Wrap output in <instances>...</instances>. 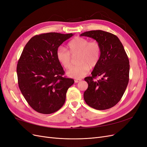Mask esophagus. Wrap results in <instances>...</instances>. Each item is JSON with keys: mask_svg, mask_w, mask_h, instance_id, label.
<instances>
[{"mask_svg": "<svg viewBox=\"0 0 147 147\" xmlns=\"http://www.w3.org/2000/svg\"><path fill=\"white\" fill-rule=\"evenodd\" d=\"M74 81H75V83H78L82 81V79H75Z\"/></svg>", "mask_w": 147, "mask_h": 147, "instance_id": "34e87169", "label": "esophagus"}]
</instances>
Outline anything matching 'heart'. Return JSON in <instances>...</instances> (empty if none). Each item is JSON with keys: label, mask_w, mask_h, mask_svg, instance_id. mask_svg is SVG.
<instances>
[{"label": "heart", "mask_w": 147, "mask_h": 147, "mask_svg": "<svg viewBox=\"0 0 147 147\" xmlns=\"http://www.w3.org/2000/svg\"><path fill=\"white\" fill-rule=\"evenodd\" d=\"M68 51L63 47L58 48L56 51V58L65 69H69L72 56L78 55L77 63L67 74L69 77L80 78L88 73L90 67H94L98 64L101 53V47L98 42L90 41L83 37H75L67 44Z\"/></svg>", "instance_id": "heart-1"}]
</instances>
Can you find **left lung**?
<instances>
[{"label":"left lung","instance_id":"1","mask_svg":"<svg viewBox=\"0 0 147 147\" xmlns=\"http://www.w3.org/2000/svg\"><path fill=\"white\" fill-rule=\"evenodd\" d=\"M80 36L94 38L101 47L98 64L91 76L84 78L88 84L84 101L96 110L112 108L121 100L129 82V61L123 44L115 35L101 30L88 31ZM99 76L101 80L95 81Z\"/></svg>","mask_w":147,"mask_h":147}]
</instances>
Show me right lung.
Returning a JSON list of instances; mask_svg holds the SVG:
<instances>
[{
    "mask_svg": "<svg viewBox=\"0 0 147 147\" xmlns=\"http://www.w3.org/2000/svg\"><path fill=\"white\" fill-rule=\"evenodd\" d=\"M73 34L36 35L26 44L17 64L18 85L29 105L36 112L51 114L63 106L66 92L74 80L64 71L56 51Z\"/></svg>",
    "mask_w": 147,
    "mask_h": 147,
    "instance_id": "1",
    "label": "right lung"
}]
</instances>
